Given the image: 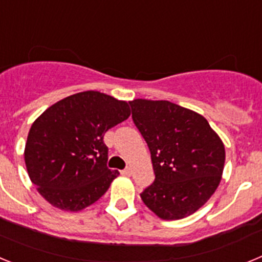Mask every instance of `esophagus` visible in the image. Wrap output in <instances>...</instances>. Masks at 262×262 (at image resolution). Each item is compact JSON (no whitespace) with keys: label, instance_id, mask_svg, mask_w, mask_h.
<instances>
[{"label":"esophagus","instance_id":"esophagus-1","mask_svg":"<svg viewBox=\"0 0 262 262\" xmlns=\"http://www.w3.org/2000/svg\"><path fill=\"white\" fill-rule=\"evenodd\" d=\"M120 173H122L123 176H131V169L126 168V169H123V170H122Z\"/></svg>","mask_w":262,"mask_h":262}]
</instances>
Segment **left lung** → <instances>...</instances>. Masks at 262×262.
Masks as SVG:
<instances>
[{"mask_svg": "<svg viewBox=\"0 0 262 262\" xmlns=\"http://www.w3.org/2000/svg\"><path fill=\"white\" fill-rule=\"evenodd\" d=\"M133 119L151 151L155 181L140 196L164 221L200 210L219 186L226 151L201 114L169 101H129Z\"/></svg>", "mask_w": 262, "mask_h": 262, "instance_id": "8db88e82", "label": "left lung"}]
</instances>
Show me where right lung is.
<instances>
[{"instance_id":"1","label":"right lung","mask_w":262,"mask_h":262,"mask_svg":"<svg viewBox=\"0 0 262 262\" xmlns=\"http://www.w3.org/2000/svg\"><path fill=\"white\" fill-rule=\"evenodd\" d=\"M129 114L126 101L94 90L50 106L32 123L25 147L27 173L39 194L72 212L98 201L119 176L107 168L103 135Z\"/></svg>"}]
</instances>
